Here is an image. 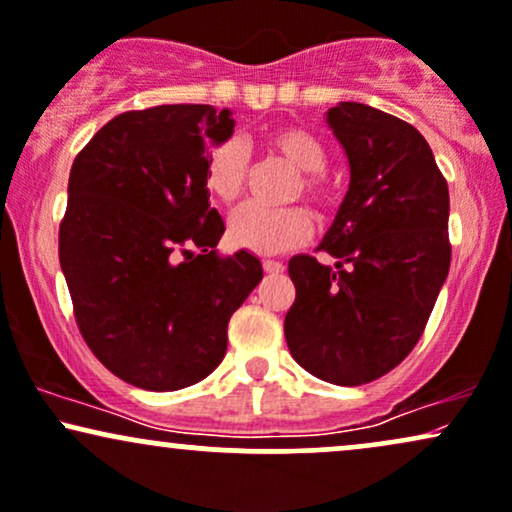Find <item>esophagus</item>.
Returning <instances> with one entry per match:
<instances>
[{"mask_svg":"<svg viewBox=\"0 0 512 512\" xmlns=\"http://www.w3.org/2000/svg\"><path fill=\"white\" fill-rule=\"evenodd\" d=\"M262 267H264V272H267V274H281L283 272V264L274 262V260H264Z\"/></svg>","mask_w":512,"mask_h":512,"instance_id":"1","label":"esophagus"}]
</instances>
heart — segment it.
Masks as SVG:
<instances>
[{"label": "heart", "instance_id": "b5f03b06", "mask_svg": "<svg viewBox=\"0 0 512 512\" xmlns=\"http://www.w3.org/2000/svg\"><path fill=\"white\" fill-rule=\"evenodd\" d=\"M267 147L286 159L293 169L303 171L295 183V193H303L317 205H326L331 188L322 176L326 166V147L315 133L298 126L274 128L267 135ZM248 171V159L240 143L226 140L212 152L207 162V188L221 202H233L240 195ZM312 233V219L303 207L264 209L245 205L236 209L229 219V240L240 250L257 255H279L303 245Z\"/></svg>", "mask_w": 512, "mask_h": 512}]
</instances>
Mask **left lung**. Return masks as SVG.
I'll return each mask as SVG.
<instances>
[{
	"instance_id": "1",
	"label": "left lung",
	"mask_w": 512,
	"mask_h": 512,
	"mask_svg": "<svg viewBox=\"0 0 512 512\" xmlns=\"http://www.w3.org/2000/svg\"><path fill=\"white\" fill-rule=\"evenodd\" d=\"M348 157V193L317 250L288 274V348L300 367L336 386L379 379L420 341L451 267L448 186L422 133L379 109L338 102L326 112Z\"/></svg>"
}]
</instances>
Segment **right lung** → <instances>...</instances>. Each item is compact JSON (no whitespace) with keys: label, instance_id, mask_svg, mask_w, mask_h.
Here are the masks:
<instances>
[{"label":"right lung","instance_id":"obj_1","mask_svg":"<svg viewBox=\"0 0 512 512\" xmlns=\"http://www.w3.org/2000/svg\"><path fill=\"white\" fill-rule=\"evenodd\" d=\"M231 109L162 104L92 135L69 176L59 262L85 343L109 372L147 391L197 384L226 355L233 312L262 281L248 250L219 255L209 207L212 147Z\"/></svg>","mask_w":512,"mask_h":512}]
</instances>
